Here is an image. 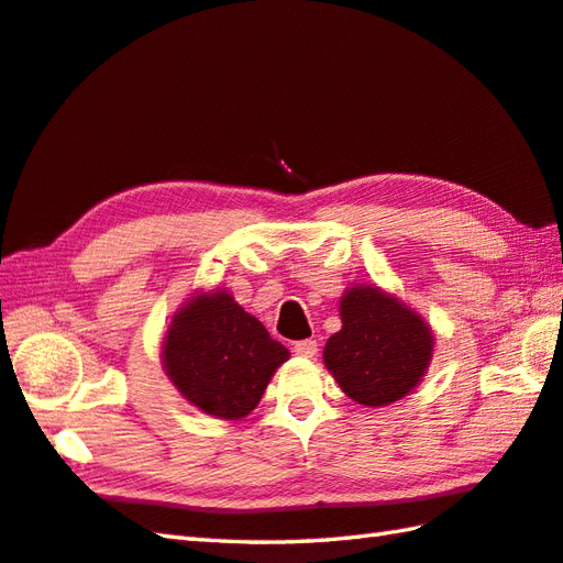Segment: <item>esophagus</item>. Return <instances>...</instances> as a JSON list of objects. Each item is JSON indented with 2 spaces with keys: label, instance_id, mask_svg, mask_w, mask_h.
I'll list each match as a JSON object with an SVG mask.
<instances>
[{
  "label": "esophagus",
  "instance_id": "esophagus-1",
  "mask_svg": "<svg viewBox=\"0 0 563 563\" xmlns=\"http://www.w3.org/2000/svg\"><path fill=\"white\" fill-rule=\"evenodd\" d=\"M292 353L300 357H314L317 355V341L314 339H305L292 343Z\"/></svg>",
  "mask_w": 563,
  "mask_h": 563
}]
</instances>
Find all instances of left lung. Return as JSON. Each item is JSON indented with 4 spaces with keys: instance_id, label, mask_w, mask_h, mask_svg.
I'll use <instances>...</instances> for the list:
<instances>
[{
    "instance_id": "left-lung-1",
    "label": "left lung",
    "mask_w": 563,
    "mask_h": 563,
    "mask_svg": "<svg viewBox=\"0 0 563 563\" xmlns=\"http://www.w3.org/2000/svg\"><path fill=\"white\" fill-rule=\"evenodd\" d=\"M339 333L324 345V365L363 406H387L418 387L433 357V331L413 309L375 285L341 297Z\"/></svg>"
}]
</instances>
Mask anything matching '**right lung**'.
I'll return each mask as SVG.
<instances>
[{
    "mask_svg": "<svg viewBox=\"0 0 563 563\" xmlns=\"http://www.w3.org/2000/svg\"><path fill=\"white\" fill-rule=\"evenodd\" d=\"M290 353L227 290L200 292L166 329L162 361L174 387L202 413L239 421L256 409Z\"/></svg>",
    "mask_w": 563,
    "mask_h": 563,
    "instance_id": "right-lung-1",
    "label": "right lung"
}]
</instances>
